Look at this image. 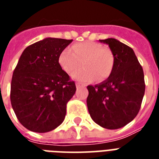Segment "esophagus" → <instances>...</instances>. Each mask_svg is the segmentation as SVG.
<instances>
[{"label": "esophagus", "mask_w": 159, "mask_h": 159, "mask_svg": "<svg viewBox=\"0 0 159 159\" xmlns=\"http://www.w3.org/2000/svg\"><path fill=\"white\" fill-rule=\"evenodd\" d=\"M76 87H77V89H80V88H82V87H84V85H82V83H79V82H77L76 83Z\"/></svg>", "instance_id": "esophagus-1"}]
</instances>
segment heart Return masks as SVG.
Masks as SVG:
<instances>
[{
  "label": "heart",
  "instance_id": "1",
  "mask_svg": "<svg viewBox=\"0 0 159 159\" xmlns=\"http://www.w3.org/2000/svg\"><path fill=\"white\" fill-rule=\"evenodd\" d=\"M83 64V68L72 74L74 79L89 82L97 77L98 81L110 77L115 65L112 51L96 42L76 43L70 48H64L60 53L58 62L62 69L72 73Z\"/></svg>",
  "mask_w": 159,
  "mask_h": 159
}]
</instances>
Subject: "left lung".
Instances as JSON below:
<instances>
[{
  "label": "left lung",
  "mask_w": 159,
  "mask_h": 159,
  "mask_svg": "<svg viewBox=\"0 0 159 159\" xmlns=\"http://www.w3.org/2000/svg\"><path fill=\"white\" fill-rule=\"evenodd\" d=\"M100 41L109 44L115 65L108 79L101 84L87 86V108L97 125L116 129L126 125L138 115L145 92L144 75L130 47L115 39Z\"/></svg>",
  "instance_id": "left-lung-1"
}]
</instances>
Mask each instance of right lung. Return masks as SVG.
I'll list each match as a JSON object with an SVG mask.
<instances>
[{"mask_svg": "<svg viewBox=\"0 0 159 159\" xmlns=\"http://www.w3.org/2000/svg\"><path fill=\"white\" fill-rule=\"evenodd\" d=\"M72 39L47 38L28 46L14 70L11 102L20 123L29 130L45 133L64 120L76 85L58 62Z\"/></svg>", "mask_w": 159, "mask_h": 159, "instance_id": "obj_1", "label": "right lung"}]
</instances>
